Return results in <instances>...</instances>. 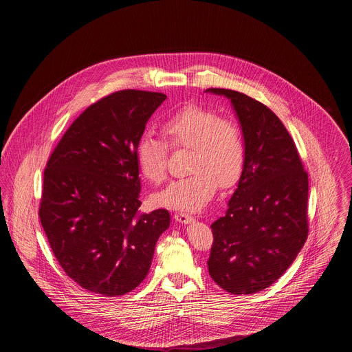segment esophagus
Segmentation results:
<instances>
[{"mask_svg": "<svg viewBox=\"0 0 352 352\" xmlns=\"http://www.w3.org/2000/svg\"><path fill=\"white\" fill-rule=\"evenodd\" d=\"M174 219H175L177 221L182 223V224H188V223L194 221L192 217H190V215H187V214H184V212H175V214H174Z\"/></svg>", "mask_w": 352, "mask_h": 352, "instance_id": "1", "label": "esophagus"}]
</instances>
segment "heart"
<instances>
[{
  "label": "heart",
  "mask_w": 352,
  "mask_h": 352,
  "mask_svg": "<svg viewBox=\"0 0 352 352\" xmlns=\"http://www.w3.org/2000/svg\"><path fill=\"white\" fill-rule=\"evenodd\" d=\"M161 133L167 141L144 134L137 145L141 174L151 184L166 178L168 146L190 149V175L173 181L154 195L157 206L197 211L215 195L218 184L231 187L244 170L247 146L240 125L217 111L190 105L166 118Z\"/></svg>",
  "instance_id": "1"
}]
</instances>
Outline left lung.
<instances>
[{
  "label": "left lung",
  "mask_w": 352,
  "mask_h": 352,
  "mask_svg": "<svg viewBox=\"0 0 352 352\" xmlns=\"http://www.w3.org/2000/svg\"><path fill=\"white\" fill-rule=\"evenodd\" d=\"M245 138L247 157L226 215L211 224V278L231 294H253L276 283L309 234L307 173L292 135L267 105L224 88Z\"/></svg>",
  "instance_id": "1"
}]
</instances>
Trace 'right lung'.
<instances>
[{"mask_svg": "<svg viewBox=\"0 0 352 352\" xmlns=\"http://www.w3.org/2000/svg\"><path fill=\"white\" fill-rule=\"evenodd\" d=\"M160 92L122 89L89 105L43 173L41 224L59 265L88 292L116 297L144 281L168 210L140 212L137 145Z\"/></svg>", "mask_w": 352, "mask_h": 352, "instance_id": "add662e5", "label": "right lung"}]
</instances>
